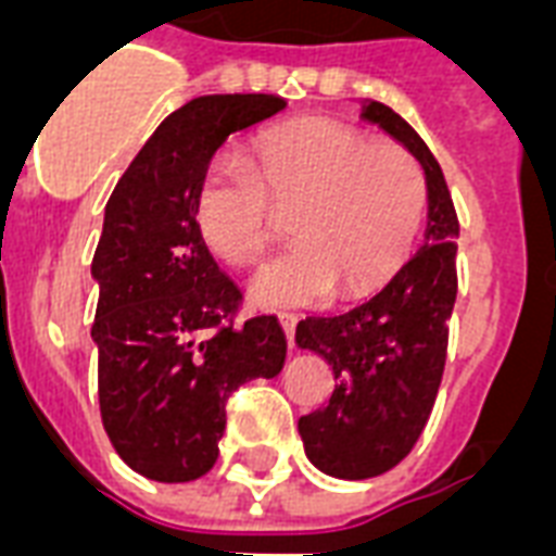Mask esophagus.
Wrapping results in <instances>:
<instances>
[{
  "mask_svg": "<svg viewBox=\"0 0 556 556\" xmlns=\"http://www.w3.org/2000/svg\"><path fill=\"white\" fill-rule=\"evenodd\" d=\"M279 326H282V331H286V340H288V346H294L296 314H291V312H282V314H279Z\"/></svg>",
  "mask_w": 556,
  "mask_h": 556,
  "instance_id": "obj_1",
  "label": "esophagus"
}]
</instances>
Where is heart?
Here are the masks:
<instances>
[{"label":"heart","instance_id":"obj_1","mask_svg":"<svg viewBox=\"0 0 556 556\" xmlns=\"http://www.w3.org/2000/svg\"><path fill=\"white\" fill-rule=\"evenodd\" d=\"M427 210L421 167L395 143H371L338 121H296L253 143V167L218 155L201 173L192 216L210 251L253 265L294 213L296 244L248 279L262 308L364 296L415 248Z\"/></svg>","mask_w":556,"mask_h":556}]
</instances>
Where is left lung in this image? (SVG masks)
Listing matches in <instances>:
<instances>
[{
	"label": "left lung",
	"instance_id": "1",
	"mask_svg": "<svg viewBox=\"0 0 556 556\" xmlns=\"http://www.w3.org/2000/svg\"><path fill=\"white\" fill-rule=\"evenodd\" d=\"M361 121L421 164L427 227L421 248L378 294L349 312L296 323V346L317 352L338 380L329 404L296 421L308 462L334 479L387 473L413 450L439 392L456 303L458 218L439 161L378 100L361 103Z\"/></svg>",
	"mask_w": 556,
	"mask_h": 556
}]
</instances>
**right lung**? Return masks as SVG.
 <instances>
[{
    "label": "right lung",
    "mask_w": 556,
    "mask_h": 556,
    "mask_svg": "<svg viewBox=\"0 0 556 556\" xmlns=\"http://www.w3.org/2000/svg\"><path fill=\"white\" fill-rule=\"evenodd\" d=\"M282 109L279 94L190 100L152 132L106 201L91 260L100 415L117 456L152 482L207 473L227 397L253 378H277L286 364L274 314L225 326L239 288L192 216L195 187L218 147Z\"/></svg>",
    "instance_id": "right-lung-1"
}]
</instances>
